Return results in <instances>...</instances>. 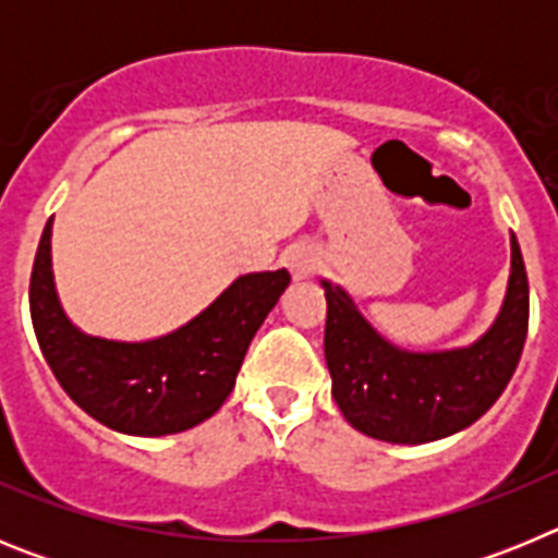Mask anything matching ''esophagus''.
I'll return each mask as SVG.
<instances>
[{"label":"esophagus","mask_w":558,"mask_h":558,"mask_svg":"<svg viewBox=\"0 0 558 558\" xmlns=\"http://www.w3.org/2000/svg\"><path fill=\"white\" fill-rule=\"evenodd\" d=\"M284 265L293 274V279H307L315 268H318V254L310 245H293L284 254Z\"/></svg>","instance_id":"obj_1"}]
</instances>
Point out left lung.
<instances>
[{"mask_svg":"<svg viewBox=\"0 0 558 558\" xmlns=\"http://www.w3.org/2000/svg\"><path fill=\"white\" fill-rule=\"evenodd\" d=\"M324 357L332 397L354 430L427 445L470 427L497 402L520 363L529 335V276L511 234V276L502 307L475 343L447 352L393 347L360 315L349 293L324 279Z\"/></svg>","mask_w":558,"mask_h":558,"instance_id":"1","label":"left lung"}]
</instances>
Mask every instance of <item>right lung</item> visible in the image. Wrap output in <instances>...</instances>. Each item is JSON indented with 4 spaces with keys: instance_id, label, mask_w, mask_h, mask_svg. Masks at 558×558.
<instances>
[{
    "instance_id": "1",
    "label": "right lung",
    "mask_w": 558,
    "mask_h": 558,
    "mask_svg": "<svg viewBox=\"0 0 558 558\" xmlns=\"http://www.w3.org/2000/svg\"><path fill=\"white\" fill-rule=\"evenodd\" d=\"M52 218L29 276L38 347L77 408L125 436H170L218 413L251 338L290 284L288 270L245 274L184 327L153 340H108L69 322L52 279Z\"/></svg>"
}]
</instances>
